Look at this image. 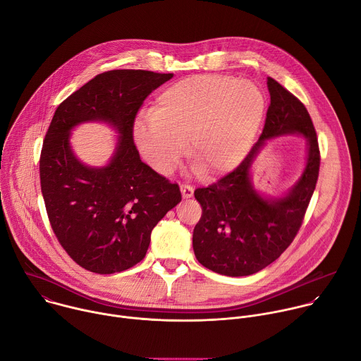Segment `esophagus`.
I'll use <instances>...</instances> for the list:
<instances>
[{
	"label": "esophagus",
	"mask_w": 361,
	"mask_h": 361,
	"mask_svg": "<svg viewBox=\"0 0 361 361\" xmlns=\"http://www.w3.org/2000/svg\"><path fill=\"white\" fill-rule=\"evenodd\" d=\"M180 188H181V194H183V197H184V198H190V197H192V194H194V188H192V185H191V184H181V185H180Z\"/></svg>",
	"instance_id": "34e87169"
}]
</instances>
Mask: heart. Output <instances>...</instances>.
<instances>
[{"label":"heart","mask_w":361,"mask_h":361,"mask_svg":"<svg viewBox=\"0 0 361 361\" xmlns=\"http://www.w3.org/2000/svg\"><path fill=\"white\" fill-rule=\"evenodd\" d=\"M266 111L262 90L230 75H194L164 88L134 128L145 161L170 174L188 154L205 176L237 166L248 152Z\"/></svg>","instance_id":"obj_1"}]
</instances>
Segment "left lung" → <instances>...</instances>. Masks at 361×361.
<instances>
[{
	"label": "left lung",
	"mask_w": 361,
	"mask_h": 361,
	"mask_svg": "<svg viewBox=\"0 0 361 361\" xmlns=\"http://www.w3.org/2000/svg\"><path fill=\"white\" fill-rule=\"evenodd\" d=\"M267 87L270 106L259 141L237 169L194 191L202 209L192 233L194 254L200 264L223 276H250L279 259L297 235L319 178L320 148L310 114L274 78H267ZM294 132L307 138L306 170L288 196L266 200L252 190L250 163L266 139Z\"/></svg>",
	"instance_id": "1"
}]
</instances>
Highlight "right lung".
Returning <instances> with one entry per match:
<instances>
[{"label": "right lung", "instance_id": "add662e5", "mask_svg": "<svg viewBox=\"0 0 361 361\" xmlns=\"http://www.w3.org/2000/svg\"><path fill=\"white\" fill-rule=\"evenodd\" d=\"M173 74L111 70L95 75L57 107L39 157L41 192L59 243L82 269L124 271L147 252L151 231L181 201L177 183L141 161L133 131L144 99ZM106 121L122 134L112 163L81 165L69 131L84 121Z\"/></svg>", "mask_w": 361, "mask_h": 361}]
</instances>
